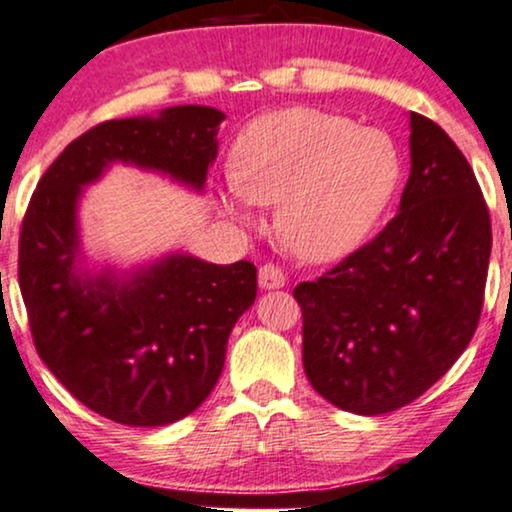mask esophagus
Masks as SVG:
<instances>
[{
    "label": "esophagus",
    "mask_w": 512,
    "mask_h": 512,
    "mask_svg": "<svg viewBox=\"0 0 512 512\" xmlns=\"http://www.w3.org/2000/svg\"><path fill=\"white\" fill-rule=\"evenodd\" d=\"M284 282H287V277H284V270L280 265L265 263L258 270V284H261V289H282Z\"/></svg>",
    "instance_id": "34e87169"
}]
</instances>
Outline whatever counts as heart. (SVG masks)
<instances>
[{"label": "heart", "mask_w": 512, "mask_h": 512, "mask_svg": "<svg viewBox=\"0 0 512 512\" xmlns=\"http://www.w3.org/2000/svg\"><path fill=\"white\" fill-rule=\"evenodd\" d=\"M223 209L249 221L275 207L277 232L305 261H336L360 247L393 197L400 159L378 129L317 108L270 112L244 126L230 155Z\"/></svg>", "instance_id": "1"}]
</instances>
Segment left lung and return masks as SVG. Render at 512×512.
<instances>
[{"label": "left lung", "instance_id": "obj_1", "mask_svg": "<svg viewBox=\"0 0 512 512\" xmlns=\"http://www.w3.org/2000/svg\"><path fill=\"white\" fill-rule=\"evenodd\" d=\"M411 174L374 240L294 298L303 367L324 400L362 416L414 402L473 338L491 254L487 202L468 159L433 119L409 115Z\"/></svg>", "mask_w": 512, "mask_h": 512}]
</instances>
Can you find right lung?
<instances>
[{
    "label": "right lung",
    "instance_id": "1",
    "mask_svg": "<svg viewBox=\"0 0 512 512\" xmlns=\"http://www.w3.org/2000/svg\"><path fill=\"white\" fill-rule=\"evenodd\" d=\"M223 119L207 105H174L98 124L46 169L25 211L18 282L37 353L84 407L122 426H167L207 400L230 331L256 301V268L169 254L122 275L86 270L79 195L115 162L199 192Z\"/></svg>",
    "mask_w": 512,
    "mask_h": 512
}]
</instances>
